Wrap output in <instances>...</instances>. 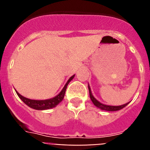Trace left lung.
Returning a JSON list of instances; mask_svg holds the SVG:
<instances>
[{
  "label": "left lung",
  "mask_w": 150,
  "mask_h": 150,
  "mask_svg": "<svg viewBox=\"0 0 150 150\" xmlns=\"http://www.w3.org/2000/svg\"><path fill=\"white\" fill-rule=\"evenodd\" d=\"M88 91H89L90 98H91V101H92V103L94 104V105L96 106V107H98V108H100V109L102 110L117 111L122 109V108H124L125 106H127L128 104H129V102H128V103H126V104H122V105H120V106H111V105H107V104H102V103H100V101H98V100H97L95 97L93 96V95H92V93H91V88H90L89 85H88Z\"/></svg>",
  "instance_id": "8db88e82"
}]
</instances>
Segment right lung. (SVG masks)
Instances as JSON below:
<instances>
[{
    "mask_svg": "<svg viewBox=\"0 0 150 150\" xmlns=\"http://www.w3.org/2000/svg\"><path fill=\"white\" fill-rule=\"evenodd\" d=\"M74 76H75V74L69 78V79L67 80V82L66 83V84L64 85V86L63 87V88H62V90L60 91V93H59V95H57L56 96H55L54 98H52L50 99H46V100H32V99L27 98L25 97L22 96V95H21L17 91H16V94L18 95V96L19 97V98H20L26 105L28 106L30 108H32V109L38 110H44L52 109V108L56 107V106L63 100L64 97V94H65L66 89H67V85H68L69 83L74 79Z\"/></svg>",
    "mask_w": 150,
    "mask_h": 150,
    "instance_id": "1",
    "label": "right lung"
}]
</instances>
